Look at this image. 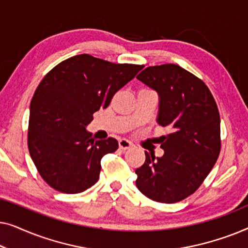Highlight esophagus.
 Listing matches in <instances>:
<instances>
[{"label":"esophagus","mask_w":248,"mask_h":248,"mask_svg":"<svg viewBox=\"0 0 248 248\" xmlns=\"http://www.w3.org/2000/svg\"><path fill=\"white\" fill-rule=\"evenodd\" d=\"M118 145H120V149H122V150H127V149L132 148V143L126 139H121L118 141Z\"/></svg>","instance_id":"34e87169"}]
</instances>
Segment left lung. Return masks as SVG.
Listing matches in <instances>:
<instances>
[{"instance_id": "1", "label": "left lung", "mask_w": 248, "mask_h": 248, "mask_svg": "<svg viewBox=\"0 0 248 248\" xmlns=\"http://www.w3.org/2000/svg\"><path fill=\"white\" fill-rule=\"evenodd\" d=\"M137 79L158 93L157 123L169 134L160 137L161 157L145 151L135 184L155 202H179L200 187L219 157L218 107L205 83L176 64L149 66Z\"/></svg>"}]
</instances>
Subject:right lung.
Instances as JSON below:
<instances>
[{"label":"right lung","instance_id":"add662e5","mask_svg":"<svg viewBox=\"0 0 248 248\" xmlns=\"http://www.w3.org/2000/svg\"><path fill=\"white\" fill-rule=\"evenodd\" d=\"M143 65L115 64L81 54L49 71L30 103L28 148L37 170L56 191L76 194L94 185L100 160L116 151L114 138L93 140L87 131L93 114Z\"/></svg>","mask_w":248,"mask_h":248}]
</instances>
